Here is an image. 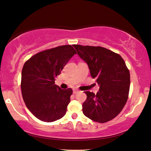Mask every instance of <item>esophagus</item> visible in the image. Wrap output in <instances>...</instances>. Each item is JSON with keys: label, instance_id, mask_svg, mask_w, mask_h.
I'll use <instances>...</instances> for the list:
<instances>
[{"label": "esophagus", "instance_id": "obj_1", "mask_svg": "<svg viewBox=\"0 0 151 151\" xmlns=\"http://www.w3.org/2000/svg\"><path fill=\"white\" fill-rule=\"evenodd\" d=\"M80 92V91L79 90H73V93H74V94H76V93H78V92Z\"/></svg>", "mask_w": 151, "mask_h": 151}]
</instances>
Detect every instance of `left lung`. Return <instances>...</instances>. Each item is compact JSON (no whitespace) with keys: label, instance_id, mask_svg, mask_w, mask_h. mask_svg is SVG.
<instances>
[{"label":"left lung","instance_id":"obj_1","mask_svg":"<svg viewBox=\"0 0 151 151\" xmlns=\"http://www.w3.org/2000/svg\"><path fill=\"white\" fill-rule=\"evenodd\" d=\"M88 65L99 90L95 95L85 92L83 113L95 122L104 123L116 117L126 104L130 87V73L120 55L101 46L73 45Z\"/></svg>","mask_w":151,"mask_h":151}]
</instances>
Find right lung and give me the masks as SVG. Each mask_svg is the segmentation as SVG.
<instances>
[{"label": "right lung", "mask_w": 151, "mask_h": 151, "mask_svg": "<svg viewBox=\"0 0 151 151\" xmlns=\"http://www.w3.org/2000/svg\"><path fill=\"white\" fill-rule=\"evenodd\" d=\"M75 54L71 45L57 46L33 55L24 64L21 90L25 105L36 118L51 122L65 115L73 90L55 85V77Z\"/></svg>", "instance_id": "1"}]
</instances>
